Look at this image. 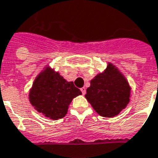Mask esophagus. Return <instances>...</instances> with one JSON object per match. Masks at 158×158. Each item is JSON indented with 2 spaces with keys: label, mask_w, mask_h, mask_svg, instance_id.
Returning <instances> with one entry per match:
<instances>
[{
  "label": "esophagus",
  "mask_w": 158,
  "mask_h": 158,
  "mask_svg": "<svg viewBox=\"0 0 158 158\" xmlns=\"http://www.w3.org/2000/svg\"><path fill=\"white\" fill-rule=\"evenodd\" d=\"M80 90H81V92H82L83 94H85V93H86V89H85V87H83V88L80 89Z\"/></svg>",
  "instance_id": "esophagus-1"
}]
</instances>
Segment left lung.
Here are the masks:
<instances>
[{"label": "left lung", "mask_w": 158, "mask_h": 158, "mask_svg": "<svg viewBox=\"0 0 158 158\" xmlns=\"http://www.w3.org/2000/svg\"><path fill=\"white\" fill-rule=\"evenodd\" d=\"M131 87L127 79L113 64L97 74L86 89L85 98L95 111L104 117H113L127 107Z\"/></svg>", "instance_id": "8db88e82"}]
</instances>
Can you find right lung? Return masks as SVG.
I'll return each instance as SVG.
<instances>
[{
	"label": "right lung",
	"mask_w": 158,
	"mask_h": 158,
	"mask_svg": "<svg viewBox=\"0 0 158 158\" xmlns=\"http://www.w3.org/2000/svg\"><path fill=\"white\" fill-rule=\"evenodd\" d=\"M81 94L73 82H68L58 72L48 67L34 80L29 100L39 113L52 120H58L67 114L73 98Z\"/></svg>",
	"instance_id": "right-lung-1"
}]
</instances>
